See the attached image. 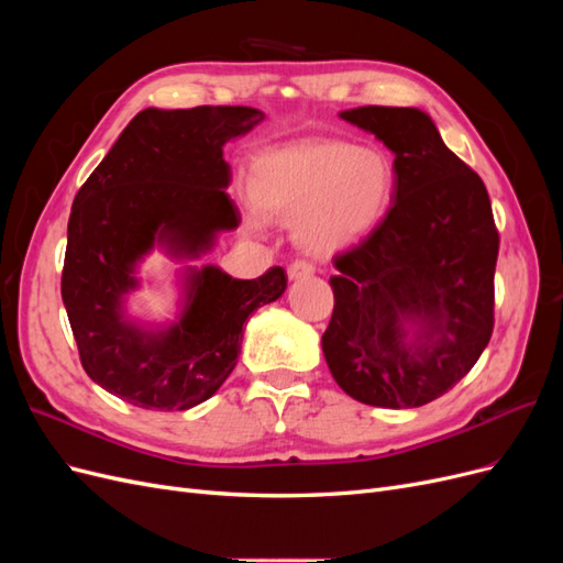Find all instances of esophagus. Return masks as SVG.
Here are the masks:
<instances>
[{"instance_id":"obj_1","label":"esophagus","mask_w":563,"mask_h":563,"mask_svg":"<svg viewBox=\"0 0 563 563\" xmlns=\"http://www.w3.org/2000/svg\"><path fill=\"white\" fill-rule=\"evenodd\" d=\"M286 275H288V279H291V282H296V279H305V277H312V275H314V267H312V263L296 261V263L288 265Z\"/></svg>"}]
</instances>
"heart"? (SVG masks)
<instances>
[{
  "instance_id": "heart-1",
  "label": "heart",
  "mask_w": 563,
  "mask_h": 563,
  "mask_svg": "<svg viewBox=\"0 0 563 563\" xmlns=\"http://www.w3.org/2000/svg\"><path fill=\"white\" fill-rule=\"evenodd\" d=\"M249 197L267 216L291 218L294 242L335 258L376 232L395 199V166L380 147L308 141L265 150L249 166ZM255 228L263 225L251 213Z\"/></svg>"
}]
</instances>
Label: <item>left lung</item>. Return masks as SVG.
Wrapping results in <instances>:
<instances>
[{
	"label": "left lung",
	"instance_id": "obj_1",
	"mask_svg": "<svg viewBox=\"0 0 563 563\" xmlns=\"http://www.w3.org/2000/svg\"><path fill=\"white\" fill-rule=\"evenodd\" d=\"M340 119L395 155V199L383 225L335 258L323 360L356 401L430 404L467 376L493 333L490 199L428 112L366 106Z\"/></svg>",
	"mask_w": 563,
	"mask_h": 563
}]
</instances>
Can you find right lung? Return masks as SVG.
Listing matches in <instances>:
<instances>
[{
    "instance_id": "right-lung-1",
    "label": "right lung",
    "mask_w": 563,
    "mask_h": 563,
    "mask_svg": "<svg viewBox=\"0 0 563 563\" xmlns=\"http://www.w3.org/2000/svg\"><path fill=\"white\" fill-rule=\"evenodd\" d=\"M263 119L253 108H147L77 192L60 294L81 366L110 395L150 411H187L211 399L236 364L249 314L284 296L282 267L234 279L211 263L187 265L240 228L223 147ZM152 250L184 263L174 320H145L128 308Z\"/></svg>"
}]
</instances>
